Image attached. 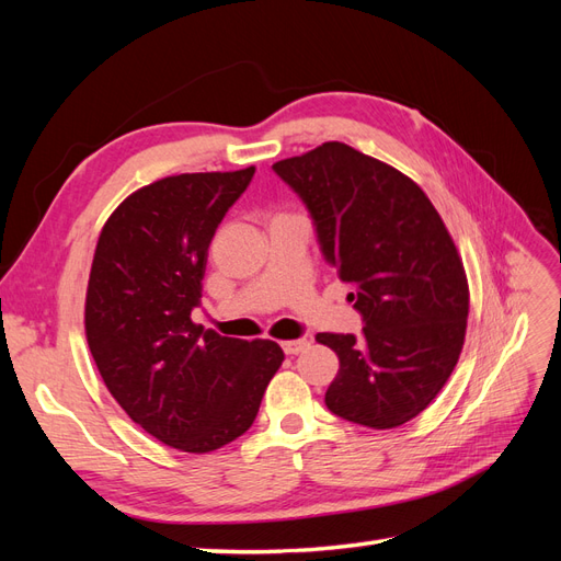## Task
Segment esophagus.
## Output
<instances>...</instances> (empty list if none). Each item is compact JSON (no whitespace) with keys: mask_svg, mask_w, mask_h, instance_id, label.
Segmentation results:
<instances>
[{"mask_svg":"<svg viewBox=\"0 0 561 561\" xmlns=\"http://www.w3.org/2000/svg\"><path fill=\"white\" fill-rule=\"evenodd\" d=\"M280 346L287 355H297L304 348H309V339H287V342H280Z\"/></svg>","mask_w":561,"mask_h":561,"instance_id":"esophagus-1","label":"esophagus"}]
</instances>
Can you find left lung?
<instances>
[{
    "instance_id": "obj_1",
    "label": "left lung",
    "mask_w": 561,
    "mask_h": 561,
    "mask_svg": "<svg viewBox=\"0 0 561 561\" xmlns=\"http://www.w3.org/2000/svg\"><path fill=\"white\" fill-rule=\"evenodd\" d=\"M274 171L307 203L365 320L360 336H316L339 358L328 410L398 428L435 400L466 342L470 293L451 233L412 178L344 142L276 161Z\"/></svg>"
}]
</instances>
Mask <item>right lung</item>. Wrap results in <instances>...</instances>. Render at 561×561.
I'll use <instances>...</instances> for the list:
<instances>
[{
  "label": "right lung",
  "instance_id": "obj_1",
  "mask_svg": "<svg viewBox=\"0 0 561 561\" xmlns=\"http://www.w3.org/2000/svg\"><path fill=\"white\" fill-rule=\"evenodd\" d=\"M254 175L182 173L118 203L95 245L83 328L122 410L159 443L208 454L241 437L285 360L271 339L203 332L201 304L217 225Z\"/></svg>",
  "mask_w": 561,
  "mask_h": 561
}]
</instances>
